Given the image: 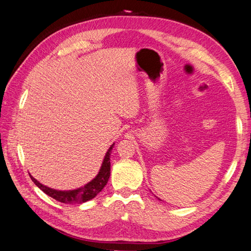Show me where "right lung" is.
<instances>
[{
    "mask_svg": "<svg viewBox=\"0 0 251 251\" xmlns=\"http://www.w3.org/2000/svg\"><path fill=\"white\" fill-rule=\"evenodd\" d=\"M114 144H113L109 150H107L106 154L104 156V160L102 162V166L100 169L99 174H98L95 178H93L89 183L86 184L83 187L74 189V190H55L47 186L42 185L41 183L33 178L30 175L32 181L36 184L39 188H40L44 194L50 196L53 199H55L63 203H82L86 201H89L93 199L96 196L100 193V191L104 188L107 180H109L110 174H111V162H110V155Z\"/></svg>",
    "mask_w": 251,
    "mask_h": 251,
    "instance_id": "obj_1",
    "label": "right lung"
}]
</instances>
